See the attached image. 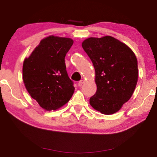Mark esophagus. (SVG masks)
Instances as JSON below:
<instances>
[{
  "label": "esophagus",
  "mask_w": 157,
  "mask_h": 157,
  "mask_svg": "<svg viewBox=\"0 0 157 157\" xmlns=\"http://www.w3.org/2000/svg\"><path fill=\"white\" fill-rule=\"evenodd\" d=\"M84 83V81L82 80H82H80L78 82V86H82V84H83Z\"/></svg>",
  "instance_id": "34e87169"
}]
</instances>
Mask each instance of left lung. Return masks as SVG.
I'll use <instances>...</instances> for the list:
<instances>
[{"label":"left lung","mask_w":157,"mask_h":157,"mask_svg":"<svg viewBox=\"0 0 157 157\" xmlns=\"http://www.w3.org/2000/svg\"><path fill=\"white\" fill-rule=\"evenodd\" d=\"M82 46L95 71L97 91L90 98V105L105 115L117 112L136 88L139 77L136 55L126 44L111 36L90 37Z\"/></svg>","instance_id":"obj_1"}]
</instances>
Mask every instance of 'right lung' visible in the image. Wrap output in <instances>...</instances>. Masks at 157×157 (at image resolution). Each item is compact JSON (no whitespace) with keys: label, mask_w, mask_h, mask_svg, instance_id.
<instances>
[{"label":"right lung","mask_w":157,"mask_h":157,"mask_svg":"<svg viewBox=\"0 0 157 157\" xmlns=\"http://www.w3.org/2000/svg\"><path fill=\"white\" fill-rule=\"evenodd\" d=\"M73 44L70 38L46 37L23 62L25 88L45 110L58 109L73 94L75 87L66 70L64 59Z\"/></svg>","instance_id":"add662e5"}]
</instances>
